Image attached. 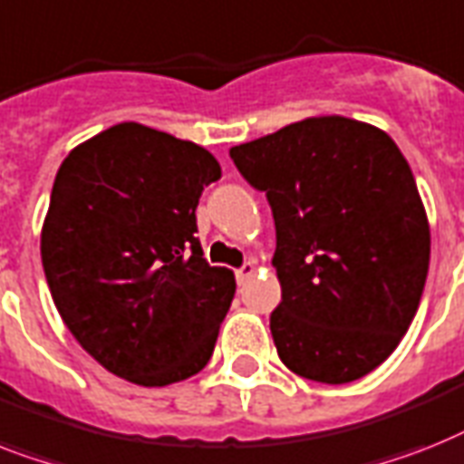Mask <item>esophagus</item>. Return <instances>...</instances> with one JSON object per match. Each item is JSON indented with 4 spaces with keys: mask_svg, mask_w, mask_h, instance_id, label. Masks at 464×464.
<instances>
[{
    "mask_svg": "<svg viewBox=\"0 0 464 464\" xmlns=\"http://www.w3.org/2000/svg\"><path fill=\"white\" fill-rule=\"evenodd\" d=\"M255 274H257V266H255V262H245V265L236 271V278H238V284H243V281L252 278Z\"/></svg>",
    "mask_w": 464,
    "mask_h": 464,
    "instance_id": "34e87169",
    "label": "esophagus"
}]
</instances>
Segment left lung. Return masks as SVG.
<instances>
[{
  "label": "left lung",
  "instance_id": "left-lung-1",
  "mask_svg": "<svg viewBox=\"0 0 464 464\" xmlns=\"http://www.w3.org/2000/svg\"><path fill=\"white\" fill-rule=\"evenodd\" d=\"M265 190L281 303L271 336L285 367L322 383L369 374L420 307L431 233L415 176L389 133L310 116L228 150Z\"/></svg>",
  "mask_w": 464,
  "mask_h": 464
}]
</instances>
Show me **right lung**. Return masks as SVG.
<instances>
[{
  "label": "right lung",
  "instance_id": "1",
  "mask_svg": "<svg viewBox=\"0 0 464 464\" xmlns=\"http://www.w3.org/2000/svg\"><path fill=\"white\" fill-rule=\"evenodd\" d=\"M219 179L205 147L135 121L62 161L40 236L44 276L75 341L111 374L152 389L209 362L236 276L202 257L195 209Z\"/></svg>",
  "mask_w": 464,
  "mask_h": 464
}]
</instances>
